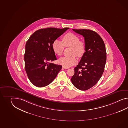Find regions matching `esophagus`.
<instances>
[{
	"instance_id": "34e87169",
	"label": "esophagus",
	"mask_w": 128,
	"mask_h": 128,
	"mask_svg": "<svg viewBox=\"0 0 128 128\" xmlns=\"http://www.w3.org/2000/svg\"><path fill=\"white\" fill-rule=\"evenodd\" d=\"M62 68H63L65 69L68 68H66V67H65V66H63Z\"/></svg>"
}]
</instances>
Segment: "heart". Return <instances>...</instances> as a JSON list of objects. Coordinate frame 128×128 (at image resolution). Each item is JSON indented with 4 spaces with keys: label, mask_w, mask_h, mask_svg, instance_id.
<instances>
[{
    "label": "heart",
    "mask_w": 128,
    "mask_h": 128,
    "mask_svg": "<svg viewBox=\"0 0 128 128\" xmlns=\"http://www.w3.org/2000/svg\"><path fill=\"white\" fill-rule=\"evenodd\" d=\"M62 42L56 39L53 42L52 48L54 53L58 56L62 54L64 47L71 48L69 57H62L58 60L60 64L68 68L75 64L77 60L75 56L80 57L84 54L86 50V45L83 41H80V38L72 33H68L62 38Z\"/></svg>",
    "instance_id": "1"
}]
</instances>
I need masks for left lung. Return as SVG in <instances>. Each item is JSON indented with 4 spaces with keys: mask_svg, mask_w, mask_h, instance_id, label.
<instances>
[{
    "mask_svg": "<svg viewBox=\"0 0 128 128\" xmlns=\"http://www.w3.org/2000/svg\"><path fill=\"white\" fill-rule=\"evenodd\" d=\"M84 38L86 52L74 69L72 84L77 89L86 90L97 84L103 74L106 61L104 43L96 32L87 29H72Z\"/></svg>",
    "mask_w": 128,
    "mask_h": 128,
    "instance_id": "obj_1",
    "label": "left lung"
}]
</instances>
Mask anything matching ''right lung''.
Returning a JSON list of instances; mask_svg holds the SVG:
<instances>
[{"label": "right lung", "instance_id": "1", "mask_svg": "<svg viewBox=\"0 0 128 128\" xmlns=\"http://www.w3.org/2000/svg\"><path fill=\"white\" fill-rule=\"evenodd\" d=\"M69 28H47L35 31L25 45V69L29 80L35 86H46L56 78L62 66L51 63L56 60L53 42Z\"/></svg>", "mask_w": 128, "mask_h": 128}]
</instances>
